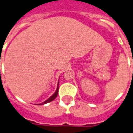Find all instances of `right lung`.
Wrapping results in <instances>:
<instances>
[{
    "mask_svg": "<svg viewBox=\"0 0 133 133\" xmlns=\"http://www.w3.org/2000/svg\"><path fill=\"white\" fill-rule=\"evenodd\" d=\"M59 82H58V85H57V90H56L55 92L54 93V94L52 95L50 97L48 100H46V101H44V102H42L41 104H39L38 105H43V104H46V103H48V102H51V101H52V100L55 99L56 97L57 96V94H58V91H59Z\"/></svg>",
    "mask_w": 133,
    "mask_h": 133,
    "instance_id": "add662e5",
    "label": "right lung"
}]
</instances>
